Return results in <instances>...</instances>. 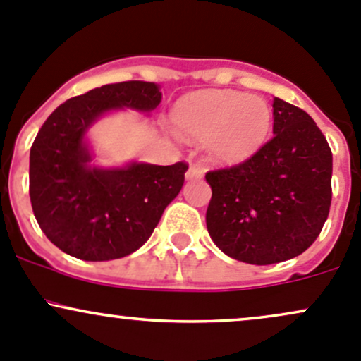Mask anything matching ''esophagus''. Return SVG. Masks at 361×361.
Returning a JSON list of instances; mask_svg holds the SVG:
<instances>
[{
  "instance_id": "obj_1",
  "label": "esophagus",
  "mask_w": 361,
  "mask_h": 361,
  "mask_svg": "<svg viewBox=\"0 0 361 361\" xmlns=\"http://www.w3.org/2000/svg\"><path fill=\"white\" fill-rule=\"evenodd\" d=\"M204 176V169L201 165H191L185 172V179L192 180V179H201Z\"/></svg>"
}]
</instances>
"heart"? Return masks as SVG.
I'll return each instance as SVG.
<instances>
[{
    "instance_id": "b5f03b06",
    "label": "heart",
    "mask_w": 361,
    "mask_h": 361,
    "mask_svg": "<svg viewBox=\"0 0 361 361\" xmlns=\"http://www.w3.org/2000/svg\"><path fill=\"white\" fill-rule=\"evenodd\" d=\"M177 133L207 139V151L220 164H241L269 139L274 110L265 98L235 91H207L189 96L173 108Z\"/></svg>"
}]
</instances>
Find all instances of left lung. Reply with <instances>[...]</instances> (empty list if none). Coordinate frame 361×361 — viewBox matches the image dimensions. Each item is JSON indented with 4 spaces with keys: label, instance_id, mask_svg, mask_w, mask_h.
<instances>
[{
    "label": "left lung",
    "instance_id": "obj_1",
    "mask_svg": "<svg viewBox=\"0 0 361 361\" xmlns=\"http://www.w3.org/2000/svg\"><path fill=\"white\" fill-rule=\"evenodd\" d=\"M274 137L243 164L208 172L207 228L227 257L251 265L290 259L329 216L332 151L306 111L274 98Z\"/></svg>",
    "mask_w": 361,
    "mask_h": 361
}]
</instances>
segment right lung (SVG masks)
I'll return each instance as SVG.
<instances>
[{
    "label": "right lung",
    "instance_id": "right-lung-1",
    "mask_svg": "<svg viewBox=\"0 0 361 361\" xmlns=\"http://www.w3.org/2000/svg\"><path fill=\"white\" fill-rule=\"evenodd\" d=\"M160 86L145 80L106 84L75 96L42 123L30 148L29 195L41 231L63 253L108 262L134 253L180 192L188 165L130 161L92 165L87 130L104 114H151Z\"/></svg>",
    "mask_w": 361,
    "mask_h": 361
}]
</instances>
